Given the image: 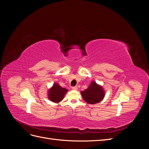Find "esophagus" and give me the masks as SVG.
I'll return each instance as SVG.
<instances>
[{
	"mask_svg": "<svg viewBox=\"0 0 149 149\" xmlns=\"http://www.w3.org/2000/svg\"><path fill=\"white\" fill-rule=\"evenodd\" d=\"M72 89H73V90H77L78 88H77V86H73L72 87Z\"/></svg>",
	"mask_w": 149,
	"mask_h": 149,
	"instance_id": "obj_1",
	"label": "esophagus"
}]
</instances>
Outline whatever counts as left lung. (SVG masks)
I'll return each mask as SVG.
<instances>
[{"label": "left lung", "mask_w": 149, "mask_h": 149, "mask_svg": "<svg viewBox=\"0 0 149 149\" xmlns=\"http://www.w3.org/2000/svg\"><path fill=\"white\" fill-rule=\"evenodd\" d=\"M81 94L84 100L88 104H97L101 101L105 96V93L101 86L92 81L89 86Z\"/></svg>", "instance_id": "1"}]
</instances>
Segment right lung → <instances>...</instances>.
I'll list each match as a JSON object with an SVG mask.
<instances>
[{"label": "right lung", "mask_w": 149, "mask_h": 149, "mask_svg": "<svg viewBox=\"0 0 149 149\" xmlns=\"http://www.w3.org/2000/svg\"><path fill=\"white\" fill-rule=\"evenodd\" d=\"M67 91V89L61 87L59 84L55 83L48 91L49 100L54 102H59L64 98Z\"/></svg>", "instance_id": "1"}]
</instances>
